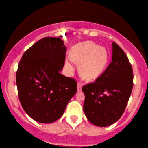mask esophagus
<instances>
[{
	"label": "esophagus",
	"mask_w": 148,
	"mask_h": 148,
	"mask_svg": "<svg viewBox=\"0 0 148 148\" xmlns=\"http://www.w3.org/2000/svg\"><path fill=\"white\" fill-rule=\"evenodd\" d=\"M82 83L78 81V87H77V89H78V91H81V89H82Z\"/></svg>",
	"instance_id": "esophagus-1"
}]
</instances>
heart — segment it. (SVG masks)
I'll list each match as a JSON object with an SVG mask.
<instances>
[{
  "mask_svg": "<svg viewBox=\"0 0 148 148\" xmlns=\"http://www.w3.org/2000/svg\"><path fill=\"white\" fill-rule=\"evenodd\" d=\"M73 58L81 63L83 75L88 78H96L106 67L108 61L107 51L99 47L91 42H85L78 44L73 49ZM66 66L69 69L73 68L70 59L66 60Z\"/></svg>",
  "mask_w": 148,
  "mask_h": 148,
  "instance_id": "b5f03b06",
  "label": "heart"
}]
</instances>
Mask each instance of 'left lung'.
I'll list each match as a JSON object with an SVG mask.
<instances>
[{
  "instance_id": "1",
  "label": "left lung",
  "mask_w": 148,
  "mask_h": 148,
  "mask_svg": "<svg viewBox=\"0 0 148 148\" xmlns=\"http://www.w3.org/2000/svg\"><path fill=\"white\" fill-rule=\"evenodd\" d=\"M133 88V70L123 49L112 43V62L94 82L83 86L84 111L95 126H110L124 112Z\"/></svg>"
}]
</instances>
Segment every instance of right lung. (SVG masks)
Returning a JSON list of instances; mask_svg holds the SVG:
<instances>
[{
	"label": "right lung",
	"mask_w": 148,
	"mask_h": 148,
	"mask_svg": "<svg viewBox=\"0 0 148 148\" xmlns=\"http://www.w3.org/2000/svg\"><path fill=\"white\" fill-rule=\"evenodd\" d=\"M66 51L61 38L45 37L25 51L19 61L16 74L19 99L36 121L58 120L76 93V81L60 73Z\"/></svg>",
	"instance_id": "1"
}]
</instances>
